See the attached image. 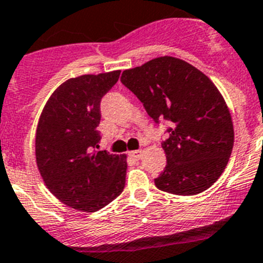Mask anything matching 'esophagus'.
Here are the masks:
<instances>
[{"mask_svg": "<svg viewBox=\"0 0 263 263\" xmlns=\"http://www.w3.org/2000/svg\"><path fill=\"white\" fill-rule=\"evenodd\" d=\"M129 155L132 157H133L134 160H141V157H142V151L141 149H137V151H132V152H129Z\"/></svg>", "mask_w": 263, "mask_h": 263, "instance_id": "1", "label": "esophagus"}]
</instances>
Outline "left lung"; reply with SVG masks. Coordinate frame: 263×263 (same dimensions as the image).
Segmentation results:
<instances>
[{
  "instance_id": "1",
  "label": "left lung",
  "mask_w": 263,
  "mask_h": 263,
  "mask_svg": "<svg viewBox=\"0 0 263 263\" xmlns=\"http://www.w3.org/2000/svg\"><path fill=\"white\" fill-rule=\"evenodd\" d=\"M121 82L155 122L172 125L161 143L166 166L155 179L157 189L182 196L209 189L223 173L234 147L231 115L216 85L174 57L125 69Z\"/></svg>"
}]
</instances>
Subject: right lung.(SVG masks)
<instances>
[{"instance_id":"add662e5","label":"right lung","mask_w":263,"mask_h":263,"mask_svg":"<svg viewBox=\"0 0 263 263\" xmlns=\"http://www.w3.org/2000/svg\"><path fill=\"white\" fill-rule=\"evenodd\" d=\"M121 71L82 74L55 89L36 130V162L49 191L63 204L97 212L125 187L126 155L97 151L101 101Z\"/></svg>"}]
</instances>
